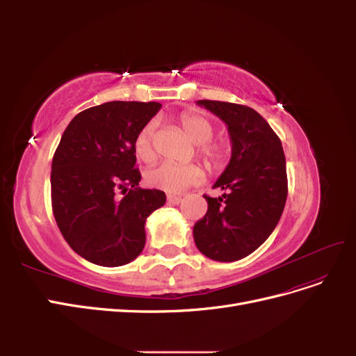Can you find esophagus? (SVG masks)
I'll return each instance as SVG.
<instances>
[{
    "label": "esophagus",
    "mask_w": 356,
    "mask_h": 356,
    "mask_svg": "<svg viewBox=\"0 0 356 356\" xmlns=\"http://www.w3.org/2000/svg\"><path fill=\"white\" fill-rule=\"evenodd\" d=\"M168 202L172 204H178L182 202V196H177V195H168Z\"/></svg>",
    "instance_id": "34e87169"
}]
</instances>
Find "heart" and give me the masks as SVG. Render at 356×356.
Listing matches in <instances>:
<instances>
[{
  "instance_id": "1",
  "label": "heart",
  "mask_w": 356,
  "mask_h": 356,
  "mask_svg": "<svg viewBox=\"0 0 356 356\" xmlns=\"http://www.w3.org/2000/svg\"><path fill=\"white\" fill-rule=\"evenodd\" d=\"M179 124L186 134L197 144V153L209 169H220L227 160V147L220 141H212L215 127L209 118L197 113H186L179 117ZM157 122H148L135 138L134 149L139 160L152 163L157 157L156 149ZM204 178V172L199 165L161 163L148 170L147 181L149 186L168 193H181L196 186Z\"/></svg>"
}]
</instances>
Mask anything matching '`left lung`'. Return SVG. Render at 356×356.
Wrapping results in <instances>:
<instances>
[{
    "label": "left lung",
    "mask_w": 356,
    "mask_h": 356,
    "mask_svg": "<svg viewBox=\"0 0 356 356\" xmlns=\"http://www.w3.org/2000/svg\"><path fill=\"white\" fill-rule=\"evenodd\" d=\"M227 124L232 159L209 197L208 212L193 229L199 251L215 261H236L254 252L281 220L288 195L282 143L264 118L246 105L197 101Z\"/></svg>",
    "instance_id": "8db88e82"
}]
</instances>
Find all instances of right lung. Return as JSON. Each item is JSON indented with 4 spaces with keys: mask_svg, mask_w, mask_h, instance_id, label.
<instances>
[{
    "mask_svg": "<svg viewBox=\"0 0 356 356\" xmlns=\"http://www.w3.org/2000/svg\"><path fill=\"white\" fill-rule=\"evenodd\" d=\"M160 106L113 101L84 110L70 122L53 156V215L63 239L93 264L135 260L145 245L147 217L166 202L163 191L138 186L134 149L138 132Z\"/></svg>",
    "mask_w": 356,
    "mask_h": 356,
    "instance_id": "1",
    "label": "right lung"
}]
</instances>
